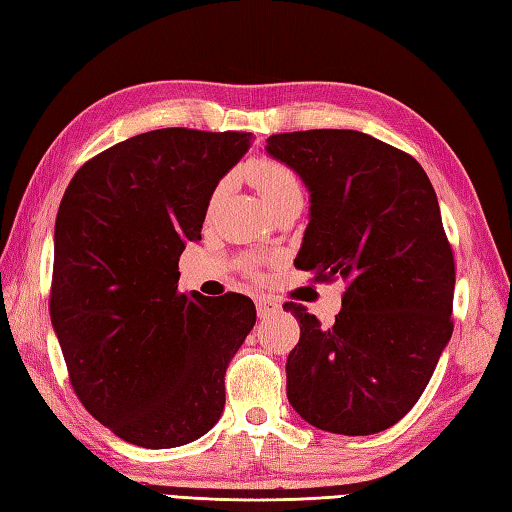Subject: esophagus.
I'll list each match as a JSON object with an SVG mask.
<instances>
[{"label":"esophagus","instance_id":"34e87169","mask_svg":"<svg viewBox=\"0 0 512 512\" xmlns=\"http://www.w3.org/2000/svg\"><path fill=\"white\" fill-rule=\"evenodd\" d=\"M255 306H257V315L259 317H268V315H273V313H277V310H279V304L275 302V299H270V297H257L255 299Z\"/></svg>","mask_w":512,"mask_h":512}]
</instances>
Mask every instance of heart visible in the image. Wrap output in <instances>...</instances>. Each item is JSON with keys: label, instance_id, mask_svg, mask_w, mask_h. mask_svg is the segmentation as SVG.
<instances>
[{"label": "heart", "instance_id": "heart-1", "mask_svg": "<svg viewBox=\"0 0 512 512\" xmlns=\"http://www.w3.org/2000/svg\"><path fill=\"white\" fill-rule=\"evenodd\" d=\"M246 177L253 184L264 202L275 208L282 199L290 195H302V182L293 168L273 157H259L246 166ZM224 186L215 190V197L222 195ZM250 268H255V259H250Z\"/></svg>", "mask_w": 512, "mask_h": 512}]
</instances>
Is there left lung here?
I'll return each instance as SVG.
<instances>
[{
    "label": "left lung",
    "mask_w": 512,
    "mask_h": 512,
    "mask_svg": "<svg viewBox=\"0 0 512 512\" xmlns=\"http://www.w3.org/2000/svg\"><path fill=\"white\" fill-rule=\"evenodd\" d=\"M266 150L310 190L295 268L346 284L330 326L284 306L299 322L288 402L328 433H379L417 404L453 335L455 259L435 188L415 157L359 130L279 133Z\"/></svg>",
    "instance_id": "8db88e82"
}]
</instances>
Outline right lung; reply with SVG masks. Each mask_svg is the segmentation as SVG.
<instances>
[{"label": "right lung", "mask_w": 512, "mask_h": 512, "mask_svg": "<svg viewBox=\"0 0 512 512\" xmlns=\"http://www.w3.org/2000/svg\"><path fill=\"white\" fill-rule=\"evenodd\" d=\"M248 146L239 130H150L90 157L59 204L50 322L79 402L128 444L184 446L222 417L255 304L179 293V255Z\"/></svg>", "instance_id": "1"}]
</instances>
